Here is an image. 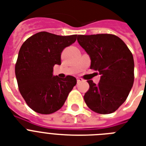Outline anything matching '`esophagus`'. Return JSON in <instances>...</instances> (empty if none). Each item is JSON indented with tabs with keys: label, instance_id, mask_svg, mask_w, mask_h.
Segmentation results:
<instances>
[{
	"label": "esophagus",
	"instance_id": "1",
	"mask_svg": "<svg viewBox=\"0 0 146 146\" xmlns=\"http://www.w3.org/2000/svg\"><path fill=\"white\" fill-rule=\"evenodd\" d=\"M82 81H83V80H82V78L77 77V82H82Z\"/></svg>",
	"mask_w": 146,
	"mask_h": 146
}]
</instances>
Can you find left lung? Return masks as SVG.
Segmentation results:
<instances>
[{
    "label": "left lung",
    "instance_id": "obj_1",
    "mask_svg": "<svg viewBox=\"0 0 146 146\" xmlns=\"http://www.w3.org/2000/svg\"><path fill=\"white\" fill-rule=\"evenodd\" d=\"M77 41L90 57V68L101 75L98 84L88 81L89 89L85 94V102L96 113H113L126 101L133 85V54L114 35H80Z\"/></svg>",
    "mask_w": 146,
    "mask_h": 146
}]
</instances>
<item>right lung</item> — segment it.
Here are the masks:
<instances>
[{"label": "right lung", "instance_id": "1", "mask_svg": "<svg viewBox=\"0 0 146 146\" xmlns=\"http://www.w3.org/2000/svg\"><path fill=\"white\" fill-rule=\"evenodd\" d=\"M76 36L40 32L29 38L19 49L15 66L19 90L35 112L49 114L58 111L76 84L74 76L62 79L53 75L54 66L61 64L62 50L74 43Z\"/></svg>", "mask_w": 146, "mask_h": 146}]
</instances>
